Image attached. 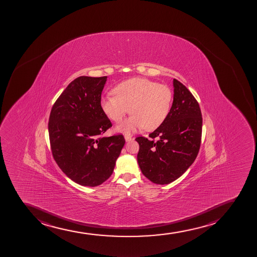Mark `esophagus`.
Instances as JSON below:
<instances>
[{
    "mask_svg": "<svg viewBox=\"0 0 257 257\" xmlns=\"http://www.w3.org/2000/svg\"><path fill=\"white\" fill-rule=\"evenodd\" d=\"M124 138H125V141H131V140H132V137H131V136H130V135H125Z\"/></svg>",
    "mask_w": 257,
    "mask_h": 257,
    "instance_id": "1",
    "label": "esophagus"
}]
</instances>
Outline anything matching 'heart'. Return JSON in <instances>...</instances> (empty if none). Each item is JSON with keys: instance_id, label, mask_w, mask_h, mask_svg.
Returning <instances> with one entry per match:
<instances>
[{"instance_id": "b5f03b06", "label": "heart", "mask_w": 257, "mask_h": 257, "mask_svg": "<svg viewBox=\"0 0 257 257\" xmlns=\"http://www.w3.org/2000/svg\"><path fill=\"white\" fill-rule=\"evenodd\" d=\"M114 95L100 99V108L111 121L118 123L126 114L132 115L116 127V130L131 134L144 127L152 130L167 118L173 102L170 87L146 78H131L114 87Z\"/></svg>"}]
</instances>
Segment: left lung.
Listing matches in <instances>:
<instances>
[{
    "mask_svg": "<svg viewBox=\"0 0 257 257\" xmlns=\"http://www.w3.org/2000/svg\"><path fill=\"white\" fill-rule=\"evenodd\" d=\"M173 102L164 122L149 135L138 136L141 172L154 184H168L186 172L199 153L202 135L200 105L191 92L173 79Z\"/></svg>",
    "mask_w": 257,
    "mask_h": 257,
    "instance_id": "obj_1",
    "label": "left lung"
}]
</instances>
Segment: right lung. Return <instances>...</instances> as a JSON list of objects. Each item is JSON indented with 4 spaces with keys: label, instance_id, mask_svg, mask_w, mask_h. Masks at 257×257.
Instances as JSON below:
<instances>
[{
    "label": "right lung",
    "instance_id": "1",
    "mask_svg": "<svg viewBox=\"0 0 257 257\" xmlns=\"http://www.w3.org/2000/svg\"><path fill=\"white\" fill-rule=\"evenodd\" d=\"M106 78H75L57 98L49 117L53 158L69 179L83 186H97L110 178L125 144L121 134L102 136L112 126L100 108Z\"/></svg>",
    "mask_w": 257,
    "mask_h": 257
}]
</instances>
